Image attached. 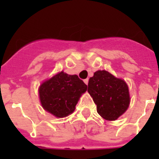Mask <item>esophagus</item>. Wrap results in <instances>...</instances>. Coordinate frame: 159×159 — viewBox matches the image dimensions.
<instances>
[{
  "instance_id": "34e87169",
  "label": "esophagus",
  "mask_w": 159,
  "mask_h": 159,
  "mask_svg": "<svg viewBox=\"0 0 159 159\" xmlns=\"http://www.w3.org/2000/svg\"><path fill=\"white\" fill-rule=\"evenodd\" d=\"M88 81H89V80H88V78H87V79H85V80H84L85 84H86V85L88 84Z\"/></svg>"
}]
</instances>
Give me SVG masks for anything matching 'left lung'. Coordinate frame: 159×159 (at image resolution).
<instances>
[{
  "label": "left lung",
  "instance_id": "1",
  "mask_svg": "<svg viewBox=\"0 0 159 159\" xmlns=\"http://www.w3.org/2000/svg\"><path fill=\"white\" fill-rule=\"evenodd\" d=\"M87 92L97 105V113L107 120H116L128 109L129 88L125 81L105 70L97 71L88 82Z\"/></svg>",
  "mask_w": 159,
  "mask_h": 159
}]
</instances>
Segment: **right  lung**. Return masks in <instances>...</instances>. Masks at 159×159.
<instances>
[{
  "label": "right lung",
  "mask_w": 159,
  "mask_h": 159,
  "mask_svg": "<svg viewBox=\"0 0 159 159\" xmlns=\"http://www.w3.org/2000/svg\"><path fill=\"white\" fill-rule=\"evenodd\" d=\"M87 88L78 76L61 72L41 85L39 99L45 111L62 118L74 111L81 95Z\"/></svg>",
  "instance_id": "add662e5"
}]
</instances>
